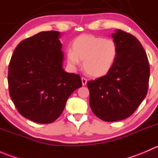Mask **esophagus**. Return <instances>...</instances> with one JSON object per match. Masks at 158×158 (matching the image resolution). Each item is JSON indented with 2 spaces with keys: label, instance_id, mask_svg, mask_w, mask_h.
<instances>
[{
  "label": "esophagus",
  "instance_id": "1",
  "mask_svg": "<svg viewBox=\"0 0 158 158\" xmlns=\"http://www.w3.org/2000/svg\"><path fill=\"white\" fill-rule=\"evenodd\" d=\"M81 79H82V85H86V83H87V79H85V78H84V77L81 78Z\"/></svg>",
  "mask_w": 158,
  "mask_h": 158
}]
</instances>
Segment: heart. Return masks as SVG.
Here are the masks:
<instances>
[{
  "instance_id": "1",
  "label": "heart",
  "mask_w": 158,
  "mask_h": 158,
  "mask_svg": "<svg viewBox=\"0 0 158 158\" xmlns=\"http://www.w3.org/2000/svg\"><path fill=\"white\" fill-rule=\"evenodd\" d=\"M73 49L66 53L68 63L78 66L83 60L85 73L93 77H102L111 71L118 56L117 44L113 40L94 35L83 34L72 44Z\"/></svg>"
}]
</instances>
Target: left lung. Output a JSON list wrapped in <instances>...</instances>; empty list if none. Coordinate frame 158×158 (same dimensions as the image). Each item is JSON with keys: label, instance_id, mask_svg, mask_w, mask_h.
I'll return each instance as SVG.
<instances>
[{"label": "left lung", "instance_id": "8db88e82", "mask_svg": "<svg viewBox=\"0 0 158 158\" xmlns=\"http://www.w3.org/2000/svg\"><path fill=\"white\" fill-rule=\"evenodd\" d=\"M112 38L118 47L112 69L87 82L91 109L105 122L131 115L147 95L150 77L147 54L139 40L121 30H116Z\"/></svg>", "mask_w": 158, "mask_h": 158}]
</instances>
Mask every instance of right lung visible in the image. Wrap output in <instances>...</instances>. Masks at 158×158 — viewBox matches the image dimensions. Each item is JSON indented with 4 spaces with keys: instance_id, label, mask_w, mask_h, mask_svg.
I'll use <instances>...</instances> for the list:
<instances>
[{
    "instance_id": "right-lung-1",
    "label": "right lung",
    "mask_w": 158,
    "mask_h": 158,
    "mask_svg": "<svg viewBox=\"0 0 158 158\" xmlns=\"http://www.w3.org/2000/svg\"><path fill=\"white\" fill-rule=\"evenodd\" d=\"M58 31H43L20 43L8 68L10 96L20 114L40 124L56 120L66 101L82 86L78 74L63 68Z\"/></svg>"
}]
</instances>
